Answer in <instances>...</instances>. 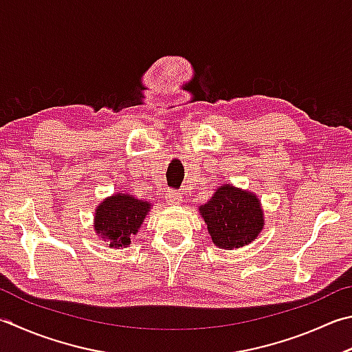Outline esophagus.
Masks as SVG:
<instances>
[{
	"label": "esophagus",
	"mask_w": 352,
	"mask_h": 352,
	"mask_svg": "<svg viewBox=\"0 0 352 352\" xmlns=\"http://www.w3.org/2000/svg\"><path fill=\"white\" fill-rule=\"evenodd\" d=\"M181 199H182V195L179 193V191H176V190H168L167 193H165V201H167V204H179L181 202Z\"/></svg>",
	"instance_id": "34e87169"
}]
</instances>
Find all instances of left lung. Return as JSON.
<instances>
[{
    "label": "left lung",
    "instance_id": "obj_1",
    "mask_svg": "<svg viewBox=\"0 0 352 352\" xmlns=\"http://www.w3.org/2000/svg\"><path fill=\"white\" fill-rule=\"evenodd\" d=\"M208 233L219 248L233 250L253 242L263 227L258 199L233 185H222L201 207Z\"/></svg>",
    "mask_w": 352,
    "mask_h": 352
}]
</instances>
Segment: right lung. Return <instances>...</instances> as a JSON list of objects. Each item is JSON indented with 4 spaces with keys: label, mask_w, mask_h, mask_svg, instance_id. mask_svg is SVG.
Here are the masks:
<instances>
[{
    "label": "right lung",
    "mask_w": 352,
    "mask_h": 352,
    "mask_svg": "<svg viewBox=\"0 0 352 352\" xmlns=\"http://www.w3.org/2000/svg\"><path fill=\"white\" fill-rule=\"evenodd\" d=\"M150 204L138 201L130 195H115L99 205L95 216V230L107 241L110 247H125L130 243L131 234L148 213Z\"/></svg>",
    "instance_id": "right-lung-1"
}]
</instances>
